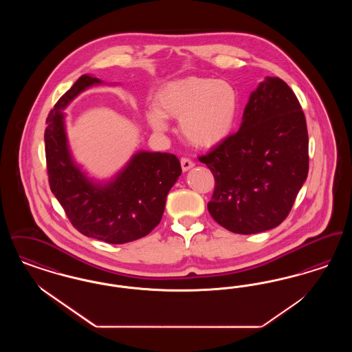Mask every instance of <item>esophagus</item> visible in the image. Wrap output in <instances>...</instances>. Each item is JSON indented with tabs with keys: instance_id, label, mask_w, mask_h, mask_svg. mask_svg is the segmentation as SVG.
<instances>
[{
	"instance_id": "esophagus-1",
	"label": "esophagus",
	"mask_w": 352,
	"mask_h": 352,
	"mask_svg": "<svg viewBox=\"0 0 352 352\" xmlns=\"http://www.w3.org/2000/svg\"><path fill=\"white\" fill-rule=\"evenodd\" d=\"M181 166H182V170L184 171H187V170H190L191 168H194V162L191 161V160H188V158H181Z\"/></svg>"
}]
</instances>
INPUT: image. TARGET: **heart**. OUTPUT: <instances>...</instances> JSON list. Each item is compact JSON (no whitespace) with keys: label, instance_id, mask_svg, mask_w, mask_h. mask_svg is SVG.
Returning a JSON list of instances; mask_svg holds the SVG:
<instances>
[{"label":"heart","instance_id":"obj_1","mask_svg":"<svg viewBox=\"0 0 352 352\" xmlns=\"http://www.w3.org/2000/svg\"><path fill=\"white\" fill-rule=\"evenodd\" d=\"M239 95L234 87L212 78L187 76L164 84L145 118L151 129L164 133L168 118L179 120L181 133L197 148H214L236 126Z\"/></svg>","mask_w":352,"mask_h":352}]
</instances>
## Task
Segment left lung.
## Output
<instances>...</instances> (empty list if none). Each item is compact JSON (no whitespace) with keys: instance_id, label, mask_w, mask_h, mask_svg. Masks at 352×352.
I'll return each instance as SVG.
<instances>
[{"instance_id":"1","label":"left lung","mask_w":352,"mask_h":352,"mask_svg":"<svg viewBox=\"0 0 352 352\" xmlns=\"http://www.w3.org/2000/svg\"><path fill=\"white\" fill-rule=\"evenodd\" d=\"M199 161L215 178L207 208L221 227L251 234L280 226L309 173L306 118L292 88L267 76L252 92L239 131Z\"/></svg>"}]
</instances>
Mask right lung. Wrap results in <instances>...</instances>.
I'll return each mask as SVG.
<instances>
[{"label": "right lung", "instance_id": "1", "mask_svg": "<svg viewBox=\"0 0 352 352\" xmlns=\"http://www.w3.org/2000/svg\"><path fill=\"white\" fill-rule=\"evenodd\" d=\"M100 83L98 78L82 75L51 109L45 131L49 184L80 234L124 244L151 234L158 226L168 191L182 168L174 154L138 151L107 184H96L84 174L69 153L62 111L85 88Z\"/></svg>", "mask_w": 352, "mask_h": 352}]
</instances>
